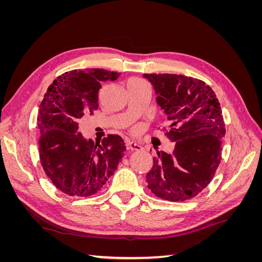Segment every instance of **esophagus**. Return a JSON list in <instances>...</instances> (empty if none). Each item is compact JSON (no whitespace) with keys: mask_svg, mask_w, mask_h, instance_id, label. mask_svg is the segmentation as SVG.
Returning <instances> with one entry per match:
<instances>
[{"mask_svg":"<svg viewBox=\"0 0 262 262\" xmlns=\"http://www.w3.org/2000/svg\"><path fill=\"white\" fill-rule=\"evenodd\" d=\"M126 149L128 150H140V149H142V146L140 144H138L137 142L128 141L126 142Z\"/></svg>","mask_w":262,"mask_h":262,"instance_id":"esophagus-1","label":"esophagus"}]
</instances>
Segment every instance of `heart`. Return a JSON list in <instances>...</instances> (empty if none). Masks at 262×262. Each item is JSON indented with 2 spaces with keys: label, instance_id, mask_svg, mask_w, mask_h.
<instances>
[{
  "label": "heart",
  "instance_id": "obj_1",
  "mask_svg": "<svg viewBox=\"0 0 262 262\" xmlns=\"http://www.w3.org/2000/svg\"><path fill=\"white\" fill-rule=\"evenodd\" d=\"M134 81H139V80H134Z\"/></svg>",
  "mask_w": 262,
  "mask_h": 262
}]
</instances>
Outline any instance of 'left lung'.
Returning <instances> with one entry per match:
<instances>
[{
  "label": "left lung",
  "mask_w": 262,
  "mask_h": 262,
  "mask_svg": "<svg viewBox=\"0 0 262 262\" xmlns=\"http://www.w3.org/2000/svg\"><path fill=\"white\" fill-rule=\"evenodd\" d=\"M152 84L156 102L167 116L175 142L172 154L158 152L146 173L147 187L168 201L192 199L207 187L221 162L225 124L220 102L211 87L193 77L143 74Z\"/></svg>",
  "instance_id": "8db88e82"
}]
</instances>
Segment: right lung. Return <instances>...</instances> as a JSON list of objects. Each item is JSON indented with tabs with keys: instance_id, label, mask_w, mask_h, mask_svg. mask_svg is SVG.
Masks as SVG:
<instances>
[{
	"instance_id": "obj_1",
	"label": "right lung",
	"mask_w": 262,
	"mask_h": 262,
	"mask_svg": "<svg viewBox=\"0 0 262 262\" xmlns=\"http://www.w3.org/2000/svg\"><path fill=\"white\" fill-rule=\"evenodd\" d=\"M119 75L104 69L70 71L52 82L39 106L40 162L52 184L69 195L98 192L121 162V137L109 134L99 144L78 132V120L98 108L101 83Z\"/></svg>"
}]
</instances>
